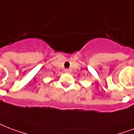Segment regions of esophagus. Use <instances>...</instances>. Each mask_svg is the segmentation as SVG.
<instances>
[{
  "label": "esophagus",
  "mask_w": 134,
  "mask_h": 134,
  "mask_svg": "<svg viewBox=\"0 0 134 134\" xmlns=\"http://www.w3.org/2000/svg\"><path fill=\"white\" fill-rule=\"evenodd\" d=\"M64 71H65V73H68V72H69V70L68 69H65Z\"/></svg>",
  "instance_id": "1"
}]
</instances>
